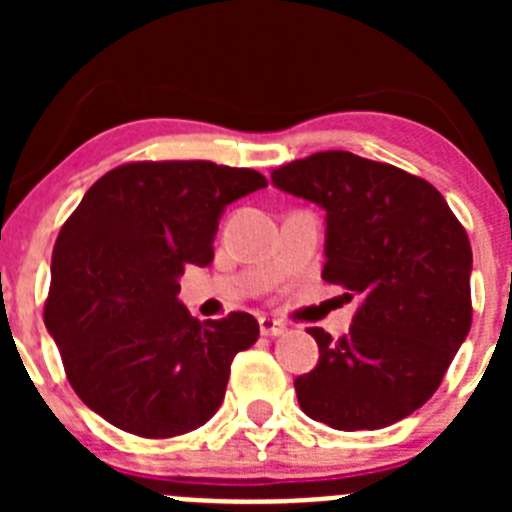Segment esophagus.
Here are the masks:
<instances>
[{
  "label": "esophagus",
  "mask_w": 512,
  "mask_h": 512,
  "mask_svg": "<svg viewBox=\"0 0 512 512\" xmlns=\"http://www.w3.org/2000/svg\"><path fill=\"white\" fill-rule=\"evenodd\" d=\"M259 330H261V336L274 338V336H284V333H287V325H284L282 320L264 315V318H259Z\"/></svg>",
  "instance_id": "esophagus-1"
}]
</instances>
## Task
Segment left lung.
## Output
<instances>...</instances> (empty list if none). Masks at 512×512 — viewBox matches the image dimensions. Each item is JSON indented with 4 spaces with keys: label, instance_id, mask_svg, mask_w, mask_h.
I'll use <instances>...</instances> for the list:
<instances>
[{
    "label": "left lung",
    "instance_id": "1",
    "mask_svg": "<svg viewBox=\"0 0 512 512\" xmlns=\"http://www.w3.org/2000/svg\"><path fill=\"white\" fill-rule=\"evenodd\" d=\"M271 184L325 212L323 279L359 297L338 341L295 379L302 413L336 431H374L431 400L472 328V246L433 184L348 151L279 166Z\"/></svg>",
    "mask_w": 512,
    "mask_h": 512
}]
</instances>
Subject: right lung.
<instances>
[{"label":"right lung","mask_w":512,"mask_h":512,"mask_svg":"<svg viewBox=\"0 0 512 512\" xmlns=\"http://www.w3.org/2000/svg\"><path fill=\"white\" fill-rule=\"evenodd\" d=\"M264 187L253 169L140 161L104 174L66 220L45 328L74 392L107 423L171 438L217 413L259 323L248 312L200 323L179 302V279L212 264L225 207Z\"/></svg>","instance_id":"obj_1"}]
</instances>
